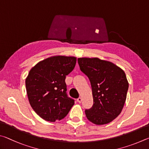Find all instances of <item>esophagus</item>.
<instances>
[{"label": "esophagus", "instance_id": "34e87169", "mask_svg": "<svg viewBox=\"0 0 149 149\" xmlns=\"http://www.w3.org/2000/svg\"><path fill=\"white\" fill-rule=\"evenodd\" d=\"M77 101H78V102H79V103H81L82 102V97H79V98H78L77 99Z\"/></svg>", "mask_w": 149, "mask_h": 149}]
</instances>
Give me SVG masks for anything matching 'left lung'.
I'll use <instances>...</instances> for the list:
<instances>
[{
	"instance_id": "obj_1",
	"label": "left lung",
	"mask_w": 149,
	"mask_h": 149,
	"mask_svg": "<svg viewBox=\"0 0 149 149\" xmlns=\"http://www.w3.org/2000/svg\"><path fill=\"white\" fill-rule=\"evenodd\" d=\"M78 63L92 90L93 104L85 110L86 116L95 124L109 123L120 114L126 101L129 87L126 74L113 63L99 58L82 57Z\"/></svg>"
}]
</instances>
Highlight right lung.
Returning <instances> with one entry per match:
<instances>
[{
	"mask_svg": "<svg viewBox=\"0 0 149 149\" xmlns=\"http://www.w3.org/2000/svg\"><path fill=\"white\" fill-rule=\"evenodd\" d=\"M76 62L74 57L54 56L39 62L29 72L25 86L29 103L45 120H60L74 105V100L67 93L65 78Z\"/></svg>",
	"mask_w": 149,
	"mask_h": 149,
	"instance_id": "add662e5",
	"label": "right lung"
}]
</instances>
